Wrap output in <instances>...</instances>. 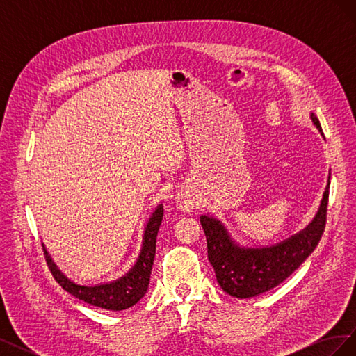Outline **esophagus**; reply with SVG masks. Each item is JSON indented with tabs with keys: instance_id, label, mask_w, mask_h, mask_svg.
Wrapping results in <instances>:
<instances>
[{
	"instance_id": "1",
	"label": "esophagus",
	"mask_w": 356,
	"mask_h": 356,
	"mask_svg": "<svg viewBox=\"0 0 356 356\" xmlns=\"http://www.w3.org/2000/svg\"><path fill=\"white\" fill-rule=\"evenodd\" d=\"M178 207L181 211L184 212H190L193 209V207H195V203H193V200L187 196H181L178 197Z\"/></svg>"
}]
</instances>
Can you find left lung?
I'll list each match as a JSON object with an SVG mask.
<instances>
[{"label":"left lung","mask_w":356,"mask_h":356,"mask_svg":"<svg viewBox=\"0 0 356 356\" xmlns=\"http://www.w3.org/2000/svg\"><path fill=\"white\" fill-rule=\"evenodd\" d=\"M312 120L322 134L321 123L314 114ZM328 195L327 187L316 218L305 232L263 250L239 248L230 241L220 221L202 215L200 222L207 236L208 258L225 293L238 298L255 297L277 286L298 268L314 252L325 230Z\"/></svg>","instance_id":"left-lung-1"}]
</instances>
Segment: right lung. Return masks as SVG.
<instances>
[{
	"label": "right lung",
	"mask_w": 356,
	"mask_h": 356,
	"mask_svg": "<svg viewBox=\"0 0 356 356\" xmlns=\"http://www.w3.org/2000/svg\"><path fill=\"white\" fill-rule=\"evenodd\" d=\"M161 218H163V208L159 207L153 213L152 220L147 224L143 250L141 254H139L136 264L134 266L131 272L115 282L98 286L75 285L59 272V268L51 261L50 255L46 252L44 248H42V250H44L49 270L51 272L53 277H55V281L63 289L68 291V293L72 294L75 298L83 300L84 303L114 312L132 307L147 293L149 275H152V267L156 255V238L161 224Z\"/></svg>",
	"instance_id": "right-lung-1"
}]
</instances>
